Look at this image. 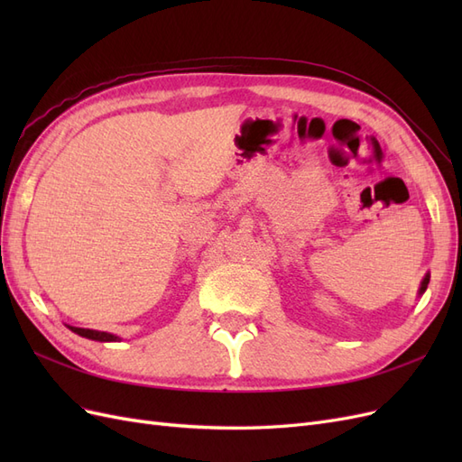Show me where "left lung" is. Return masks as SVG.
I'll return each instance as SVG.
<instances>
[{
	"label": "left lung",
	"mask_w": 462,
	"mask_h": 462,
	"mask_svg": "<svg viewBox=\"0 0 462 462\" xmlns=\"http://www.w3.org/2000/svg\"><path fill=\"white\" fill-rule=\"evenodd\" d=\"M428 283H430V275H426L424 277V282H422V287H420V295H422V292L426 291V287H428Z\"/></svg>",
	"instance_id": "8db88e82"
}]
</instances>
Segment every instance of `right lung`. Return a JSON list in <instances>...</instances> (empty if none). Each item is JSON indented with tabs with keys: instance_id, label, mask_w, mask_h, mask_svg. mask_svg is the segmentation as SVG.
<instances>
[{
	"instance_id": "1",
	"label": "right lung",
	"mask_w": 462,
	"mask_h": 462,
	"mask_svg": "<svg viewBox=\"0 0 462 462\" xmlns=\"http://www.w3.org/2000/svg\"><path fill=\"white\" fill-rule=\"evenodd\" d=\"M69 329L79 333L80 337H87V339H94V341H117L116 335L106 333V331H94V329H85V328H73L69 326Z\"/></svg>"
}]
</instances>
